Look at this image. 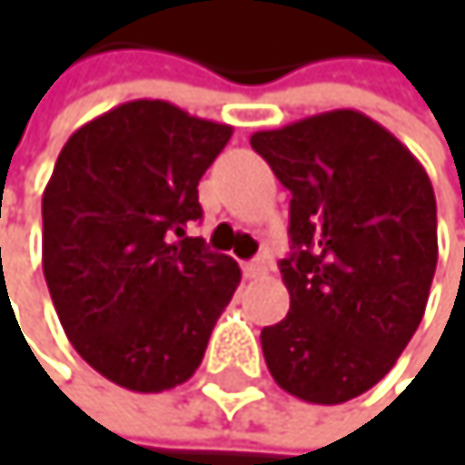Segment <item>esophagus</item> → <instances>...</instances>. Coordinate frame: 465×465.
<instances>
[{
	"instance_id": "obj_1",
	"label": "esophagus",
	"mask_w": 465,
	"mask_h": 465,
	"mask_svg": "<svg viewBox=\"0 0 465 465\" xmlns=\"http://www.w3.org/2000/svg\"><path fill=\"white\" fill-rule=\"evenodd\" d=\"M267 267H271V262H267V256H259V259H253V262H245V264H242V273H245V279H259V276H264V273H267Z\"/></svg>"
}]
</instances>
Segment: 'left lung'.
I'll return each mask as SVG.
<instances>
[{
	"instance_id": "obj_1",
	"label": "left lung",
	"mask_w": 465,
	"mask_h": 465,
	"mask_svg": "<svg viewBox=\"0 0 465 465\" xmlns=\"http://www.w3.org/2000/svg\"><path fill=\"white\" fill-rule=\"evenodd\" d=\"M251 147L290 189V312L262 329L271 377L310 404L377 385L416 334L438 264L427 170L371 116L341 108L259 131Z\"/></svg>"
}]
</instances>
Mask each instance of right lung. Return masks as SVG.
Wrapping results in <instances>:
<instances>
[{
	"label": "right lung",
	"mask_w": 465,
	"mask_h": 465,
	"mask_svg": "<svg viewBox=\"0 0 465 465\" xmlns=\"http://www.w3.org/2000/svg\"><path fill=\"white\" fill-rule=\"evenodd\" d=\"M234 128L164 100L85 122L44 189V279L74 351L105 380L162 393L198 371L240 264L186 237L198 181Z\"/></svg>",
	"instance_id": "add662e5"
}]
</instances>
